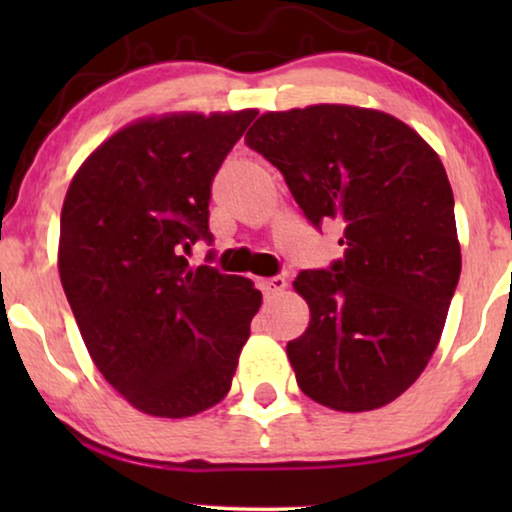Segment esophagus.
<instances>
[{
  "label": "esophagus",
  "instance_id": "1",
  "mask_svg": "<svg viewBox=\"0 0 512 512\" xmlns=\"http://www.w3.org/2000/svg\"><path fill=\"white\" fill-rule=\"evenodd\" d=\"M261 289L265 296H277V293H282L286 289V279L284 277L261 279Z\"/></svg>",
  "mask_w": 512,
  "mask_h": 512
}]
</instances>
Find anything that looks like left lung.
Returning a JSON list of instances; mask_svg holds the SVG:
<instances>
[{
  "mask_svg": "<svg viewBox=\"0 0 512 512\" xmlns=\"http://www.w3.org/2000/svg\"><path fill=\"white\" fill-rule=\"evenodd\" d=\"M244 142L314 226L342 223L345 256L293 282L310 307L286 345L298 387L340 412L396 401L436 352L461 272L438 153L396 116L352 104L268 111Z\"/></svg>",
  "mask_w": 512,
  "mask_h": 512,
  "instance_id": "1",
  "label": "left lung"
}]
</instances>
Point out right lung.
Instances as JSON below:
<instances>
[{"mask_svg": "<svg viewBox=\"0 0 512 512\" xmlns=\"http://www.w3.org/2000/svg\"><path fill=\"white\" fill-rule=\"evenodd\" d=\"M256 109L139 118L76 170L60 214L58 270L97 370L132 408L181 419L226 398L261 291L188 268L212 242L209 198Z\"/></svg>", "mask_w": 512, "mask_h": 512, "instance_id": "add662e5", "label": "right lung"}]
</instances>
